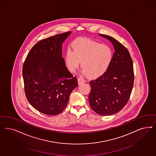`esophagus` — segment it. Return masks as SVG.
Segmentation results:
<instances>
[{
  "mask_svg": "<svg viewBox=\"0 0 156 156\" xmlns=\"http://www.w3.org/2000/svg\"><path fill=\"white\" fill-rule=\"evenodd\" d=\"M78 83H79V84H81L82 83L84 82L85 80H84L82 78L79 77V78H78Z\"/></svg>",
  "mask_w": 156,
  "mask_h": 156,
  "instance_id": "obj_1",
  "label": "esophagus"
}]
</instances>
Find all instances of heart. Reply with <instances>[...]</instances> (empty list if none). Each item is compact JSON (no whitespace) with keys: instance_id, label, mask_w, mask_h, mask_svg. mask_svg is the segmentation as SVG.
I'll return each mask as SVG.
<instances>
[{"instance_id":"b5f03b06","label":"heart","mask_w":156,"mask_h":156,"mask_svg":"<svg viewBox=\"0 0 156 156\" xmlns=\"http://www.w3.org/2000/svg\"><path fill=\"white\" fill-rule=\"evenodd\" d=\"M73 51L69 49L65 62L69 70L74 72L81 62L83 73L90 78L101 76L111 65L113 52L107 45L86 38H78L72 44Z\"/></svg>"}]
</instances>
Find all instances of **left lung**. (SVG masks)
Wrapping results in <instances>:
<instances>
[{
  "label": "left lung",
  "instance_id": "obj_1",
  "mask_svg": "<svg viewBox=\"0 0 156 156\" xmlns=\"http://www.w3.org/2000/svg\"><path fill=\"white\" fill-rule=\"evenodd\" d=\"M113 44L115 52L107 71L90 81L89 101L91 109L102 116L118 113L129 101L134 85L133 63L128 49L111 36L100 34Z\"/></svg>",
  "mask_w": 156,
  "mask_h": 156
}]
</instances>
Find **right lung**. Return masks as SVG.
Masks as SVG:
<instances>
[{"label":"right lung","instance_id":"1","mask_svg":"<svg viewBox=\"0 0 156 156\" xmlns=\"http://www.w3.org/2000/svg\"><path fill=\"white\" fill-rule=\"evenodd\" d=\"M71 32L36 43L23 65L26 97L33 107L48 115H56L66 107L70 94L78 86L77 79L66 67L62 43Z\"/></svg>","mask_w":156,"mask_h":156}]
</instances>
